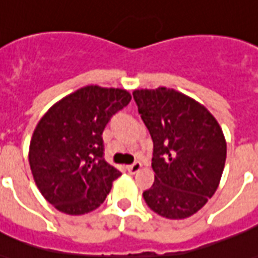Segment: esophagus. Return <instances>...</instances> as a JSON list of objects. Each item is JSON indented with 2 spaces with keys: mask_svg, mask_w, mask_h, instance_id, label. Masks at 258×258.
Instances as JSON below:
<instances>
[{
  "mask_svg": "<svg viewBox=\"0 0 258 258\" xmlns=\"http://www.w3.org/2000/svg\"><path fill=\"white\" fill-rule=\"evenodd\" d=\"M141 167H142V164L139 163V161H137V163L128 165V167H127V169H128L130 173H135V172H138L139 169H141Z\"/></svg>",
  "mask_w": 258,
  "mask_h": 258,
  "instance_id": "34e87169",
  "label": "esophagus"
}]
</instances>
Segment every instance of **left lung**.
I'll return each instance as SVG.
<instances>
[{
	"label": "left lung",
	"mask_w": 258,
	"mask_h": 258,
	"mask_svg": "<svg viewBox=\"0 0 258 258\" xmlns=\"http://www.w3.org/2000/svg\"><path fill=\"white\" fill-rule=\"evenodd\" d=\"M153 141V186L144 200L154 213L180 220L197 213L219 187L227 156L220 124L180 91L157 87L133 91Z\"/></svg>",
	"instance_id": "obj_1"
}]
</instances>
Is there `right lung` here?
Segmentation results:
<instances>
[{
    "label": "right lung",
    "instance_id": "1",
    "mask_svg": "<svg viewBox=\"0 0 258 258\" xmlns=\"http://www.w3.org/2000/svg\"><path fill=\"white\" fill-rule=\"evenodd\" d=\"M130 101L124 89L89 85L57 101L38 121L28 161L37 187L57 211L79 216L105 201L121 173L105 161L102 131Z\"/></svg>",
    "mask_w": 258,
    "mask_h": 258
}]
</instances>
